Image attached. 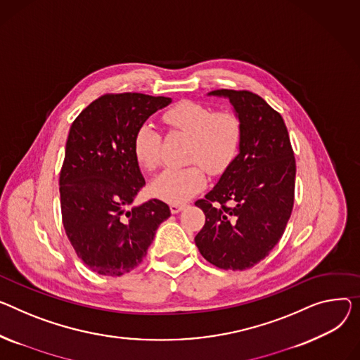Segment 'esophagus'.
<instances>
[{"label":"esophagus","instance_id":"esophagus-1","mask_svg":"<svg viewBox=\"0 0 360 360\" xmlns=\"http://www.w3.org/2000/svg\"><path fill=\"white\" fill-rule=\"evenodd\" d=\"M184 207L185 205H182V204H171V212L172 214H178L179 211L184 210Z\"/></svg>","mask_w":360,"mask_h":360}]
</instances>
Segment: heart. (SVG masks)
<instances>
[{"mask_svg":"<svg viewBox=\"0 0 360 360\" xmlns=\"http://www.w3.org/2000/svg\"><path fill=\"white\" fill-rule=\"evenodd\" d=\"M163 120L167 126L191 136L188 160L202 164L211 174L226 171L240 149L242 123L231 111L215 112L210 105L185 100L167 110ZM160 146L162 136L155 126L146 123L137 129L133 153L143 169L153 172L160 165ZM202 167L191 165L182 169H166L152 182V194L172 204L188 201L207 184Z\"/></svg>","mask_w":360,"mask_h":360,"instance_id":"b5f03b06","label":"heart"}]
</instances>
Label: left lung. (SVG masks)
<instances>
[{
  "mask_svg": "<svg viewBox=\"0 0 360 360\" xmlns=\"http://www.w3.org/2000/svg\"><path fill=\"white\" fill-rule=\"evenodd\" d=\"M208 95L229 98L243 134L217 185L195 202L205 214L195 245L214 266L245 271L269 255L291 217L294 150L283 118L259 95L234 89Z\"/></svg>",
  "mask_w": 360,
  "mask_h": 360,
  "instance_id": "left-lung-1",
  "label": "left lung"
}]
</instances>
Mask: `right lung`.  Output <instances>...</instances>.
Masks as SVG:
<instances>
[{"mask_svg": "<svg viewBox=\"0 0 360 360\" xmlns=\"http://www.w3.org/2000/svg\"><path fill=\"white\" fill-rule=\"evenodd\" d=\"M171 103L139 92L105 94L70 126L59 176L62 221L78 257L100 275L122 276L139 266L171 215L156 198L129 208L146 184L134 134Z\"/></svg>", "mask_w": 360, "mask_h": 360, "instance_id": "right-lung-1", "label": "right lung"}]
</instances>
